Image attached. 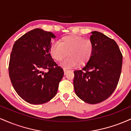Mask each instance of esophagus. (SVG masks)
<instances>
[{"mask_svg":"<svg viewBox=\"0 0 131 131\" xmlns=\"http://www.w3.org/2000/svg\"><path fill=\"white\" fill-rule=\"evenodd\" d=\"M68 71V70H66V69H64V74H67Z\"/></svg>","mask_w":131,"mask_h":131,"instance_id":"esophagus-1","label":"esophagus"}]
</instances>
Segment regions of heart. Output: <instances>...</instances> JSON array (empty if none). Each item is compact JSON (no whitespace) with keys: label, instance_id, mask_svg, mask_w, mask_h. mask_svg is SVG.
Instances as JSON below:
<instances>
[{"label":"heart","instance_id":"b5f03b06","mask_svg":"<svg viewBox=\"0 0 131 131\" xmlns=\"http://www.w3.org/2000/svg\"><path fill=\"white\" fill-rule=\"evenodd\" d=\"M94 46L89 39L74 34H68L61 37L60 42H55L50 45L49 53L55 60L60 61L69 57L60 63L64 69L72 68L84 65L88 62L92 55Z\"/></svg>","mask_w":131,"mask_h":131}]
</instances>
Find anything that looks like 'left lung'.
<instances>
[{"instance_id": "1", "label": "left lung", "mask_w": 131, "mask_h": 131, "mask_svg": "<svg viewBox=\"0 0 131 131\" xmlns=\"http://www.w3.org/2000/svg\"><path fill=\"white\" fill-rule=\"evenodd\" d=\"M94 46L91 58L81 70L74 71V91L90 104L107 99L116 88L123 64V55L116 42L98 31L92 32Z\"/></svg>"}]
</instances>
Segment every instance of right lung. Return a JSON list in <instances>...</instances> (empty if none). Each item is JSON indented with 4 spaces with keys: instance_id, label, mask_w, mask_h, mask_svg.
<instances>
[{
    "instance_id": "right-lung-1",
    "label": "right lung",
    "mask_w": 131,
    "mask_h": 131,
    "mask_svg": "<svg viewBox=\"0 0 131 131\" xmlns=\"http://www.w3.org/2000/svg\"><path fill=\"white\" fill-rule=\"evenodd\" d=\"M52 32L36 28L15 42L9 61V76L18 95L31 104L50 101L57 94L63 77L49 53Z\"/></svg>"
}]
</instances>
